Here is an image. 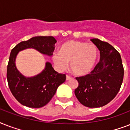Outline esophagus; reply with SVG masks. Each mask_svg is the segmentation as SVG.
Listing matches in <instances>:
<instances>
[{
  "label": "esophagus",
  "mask_w": 130,
  "mask_h": 130,
  "mask_svg": "<svg viewBox=\"0 0 130 130\" xmlns=\"http://www.w3.org/2000/svg\"><path fill=\"white\" fill-rule=\"evenodd\" d=\"M71 79H72V77H71V76H69V75H66V79H67V80H70Z\"/></svg>",
  "instance_id": "esophagus-1"
}]
</instances>
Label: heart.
Segmentation results:
<instances>
[{
  "instance_id": "obj_1",
  "label": "heart",
  "mask_w": 130,
  "mask_h": 130,
  "mask_svg": "<svg viewBox=\"0 0 130 130\" xmlns=\"http://www.w3.org/2000/svg\"><path fill=\"white\" fill-rule=\"evenodd\" d=\"M98 57V48L93 43L78 40H69L60 48V53L53 55V63L59 69H65L69 63L71 72L83 76L90 72L94 67Z\"/></svg>"
}]
</instances>
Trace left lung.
Returning <instances> with one entry per match:
<instances>
[{
    "mask_svg": "<svg viewBox=\"0 0 130 130\" xmlns=\"http://www.w3.org/2000/svg\"><path fill=\"white\" fill-rule=\"evenodd\" d=\"M100 51L101 59L90 73L77 77L79 83L75 95L87 107L105 106L113 100L121 86L124 75L121 55L110 44L91 39Z\"/></svg>",
    "mask_w": 130,
    "mask_h": 130,
    "instance_id": "obj_1",
    "label": "left lung"
}]
</instances>
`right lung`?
Listing matches in <instances>:
<instances>
[{"instance_id": "obj_1", "label": "right lung", "mask_w": 130, "mask_h": 130, "mask_svg": "<svg viewBox=\"0 0 130 130\" xmlns=\"http://www.w3.org/2000/svg\"><path fill=\"white\" fill-rule=\"evenodd\" d=\"M57 40L53 36H36L21 42L11 52L7 65V77L12 94L21 105L30 108H40L48 103L57 88L66 79L65 74L59 73L49 62L38 75L26 77L17 70L15 59L19 51L34 48L44 55L51 56Z\"/></svg>"}]
</instances>
